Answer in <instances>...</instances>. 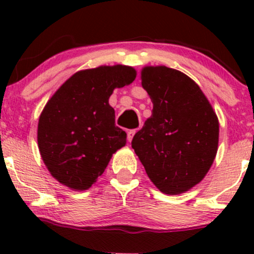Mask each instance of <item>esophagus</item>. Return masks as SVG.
Listing matches in <instances>:
<instances>
[{
  "instance_id": "1",
  "label": "esophagus",
  "mask_w": 254,
  "mask_h": 254,
  "mask_svg": "<svg viewBox=\"0 0 254 254\" xmlns=\"http://www.w3.org/2000/svg\"><path fill=\"white\" fill-rule=\"evenodd\" d=\"M135 133H136V129L127 131V139H129V142L132 141V138H133V136H135Z\"/></svg>"
}]
</instances>
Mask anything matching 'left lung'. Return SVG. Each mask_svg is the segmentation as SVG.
I'll return each instance as SVG.
<instances>
[{"label": "left lung", "instance_id": "1", "mask_svg": "<svg viewBox=\"0 0 254 254\" xmlns=\"http://www.w3.org/2000/svg\"><path fill=\"white\" fill-rule=\"evenodd\" d=\"M141 80L153 111L131 145L160 191L184 193L202 182L214 162L217 116L199 86L182 71L144 66Z\"/></svg>", "mask_w": 254, "mask_h": 254}]
</instances>
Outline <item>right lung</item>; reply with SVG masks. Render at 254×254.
I'll return each instance as SVG.
<instances>
[{
  "mask_svg": "<svg viewBox=\"0 0 254 254\" xmlns=\"http://www.w3.org/2000/svg\"><path fill=\"white\" fill-rule=\"evenodd\" d=\"M135 78V69L122 64L80 70L46 103L38 122V147L57 182L75 191L88 190L127 144L109 99Z\"/></svg>",
  "mask_w": 254,
  "mask_h": 254,
  "instance_id": "1",
  "label": "right lung"
}]
</instances>
